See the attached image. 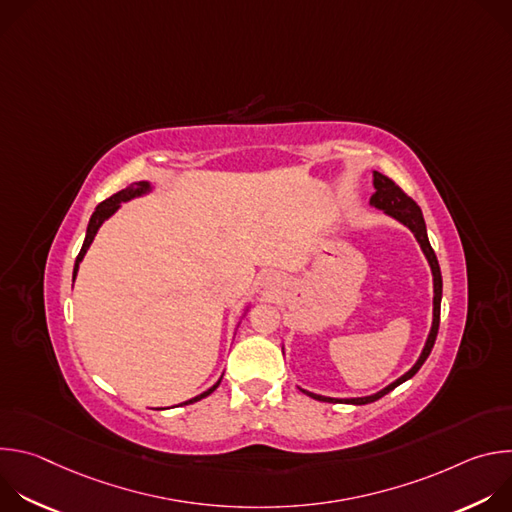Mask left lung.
<instances>
[{"label": "left lung", "instance_id": "8db88e82", "mask_svg": "<svg viewBox=\"0 0 512 512\" xmlns=\"http://www.w3.org/2000/svg\"><path fill=\"white\" fill-rule=\"evenodd\" d=\"M371 204L375 208H381L385 210L387 214H391L393 218H397L399 223H403L417 239V243L421 245V251L425 253L427 261H429V267H431V273H433V324H431V330H429V336H427V342L423 346V352L419 356V360L413 364V367L403 375L399 377L395 383H391L389 387H385L383 391L371 395V397H358V399H332V397H322V395H316V393H310V391H304L306 395H310L312 399H318V401H328V403H350V405H367V403H373L381 397H385L387 393H391L395 387H399L401 383H405L407 379H411L419 369L421 364L427 360L433 344H435V338H437V330H440V308H442V271H440V263H437V257L429 245V239H427V231H425V221H423V214H421V208L417 206V202L407 196L391 178L375 172V194L371 196Z\"/></svg>", "mask_w": 512, "mask_h": 512}]
</instances>
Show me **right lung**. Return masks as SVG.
Segmentation results:
<instances>
[{
	"label": "right lung",
	"mask_w": 512,
	"mask_h": 512,
	"mask_svg": "<svg viewBox=\"0 0 512 512\" xmlns=\"http://www.w3.org/2000/svg\"><path fill=\"white\" fill-rule=\"evenodd\" d=\"M145 192H150V182H133L129 188H125V190H121V192L113 194L111 198L103 200V202L95 208V212H93V216H91V221H89V227H87L85 243H83L81 253L77 255V261H75V271H72V281H75L77 271H79V263L83 261V257H85V253H87V249L91 247V243H93V239H95V235H97L99 227H101V225L107 221V218H109V216L119 208V204H121V202H127V200H131V198H135V196H141V194H145ZM218 385H221V381H218L216 385H212L208 391L200 393L198 397H194V399H190V401H186V403H182V405H188V403H194V401H200V399L208 397V395H210Z\"/></svg>",
	"instance_id": "right-lung-1"
}]
</instances>
